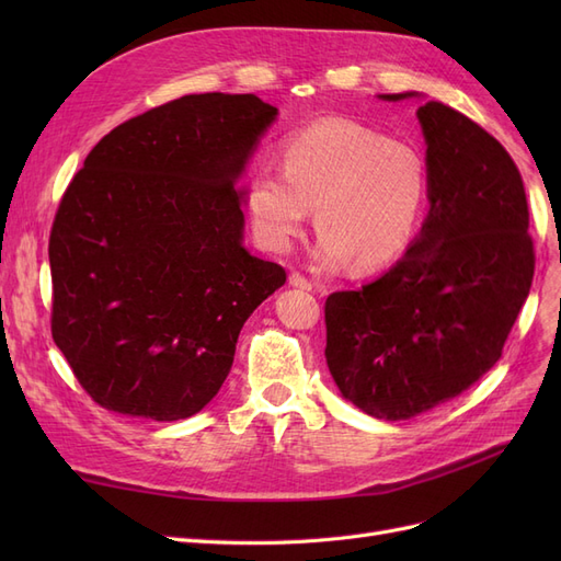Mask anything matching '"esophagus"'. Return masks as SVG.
<instances>
[{"mask_svg":"<svg viewBox=\"0 0 561 561\" xmlns=\"http://www.w3.org/2000/svg\"><path fill=\"white\" fill-rule=\"evenodd\" d=\"M290 285L299 287V290H316V285L307 276H301L299 271H293V274H290Z\"/></svg>","mask_w":561,"mask_h":561,"instance_id":"1","label":"esophagus"}]
</instances>
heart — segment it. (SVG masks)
I'll return each instance as SVG.
<instances>
[{
    "instance_id": "obj_1",
    "label": "heart",
    "mask_w": 561,
    "mask_h": 561,
    "mask_svg": "<svg viewBox=\"0 0 561 561\" xmlns=\"http://www.w3.org/2000/svg\"><path fill=\"white\" fill-rule=\"evenodd\" d=\"M280 165L283 173H254L245 192L254 236L266 250L290 248L311 206L320 268L353 262L375 271L410 245L428 190L426 163L412 145L348 118H325L287 138Z\"/></svg>"
}]
</instances>
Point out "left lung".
Listing matches in <instances>:
<instances>
[{
  "label": "left lung",
  "instance_id": "1",
  "mask_svg": "<svg viewBox=\"0 0 561 561\" xmlns=\"http://www.w3.org/2000/svg\"><path fill=\"white\" fill-rule=\"evenodd\" d=\"M416 116L428 145L421 231L381 278L325 301L334 383L386 421L454 400L496 365L536 264L522 175L503 145L435 100Z\"/></svg>",
  "mask_w": 561,
  "mask_h": 561
}]
</instances>
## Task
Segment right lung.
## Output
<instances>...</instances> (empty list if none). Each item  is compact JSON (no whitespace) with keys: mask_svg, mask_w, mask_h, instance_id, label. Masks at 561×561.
<instances>
[{"mask_svg":"<svg viewBox=\"0 0 561 561\" xmlns=\"http://www.w3.org/2000/svg\"><path fill=\"white\" fill-rule=\"evenodd\" d=\"M278 110L184 95L128 118L72 178L48 241L50 332L110 412L178 421L222 388L243 322L285 268L243 248L236 190Z\"/></svg>","mask_w":561,"mask_h":561,"instance_id":"add662e5","label":"right lung"}]
</instances>
